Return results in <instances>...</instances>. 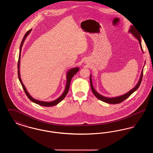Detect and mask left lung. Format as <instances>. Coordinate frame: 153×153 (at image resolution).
<instances>
[{
	"label": "left lung",
	"instance_id": "left-lung-1",
	"mask_svg": "<svg viewBox=\"0 0 153 153\" xmlns=\"http://www.w3.org/2000/svg\"><path fill=\"white\" fill-rule=\"evenodd\" d=\"M129 33H131L134 36H135L138 40L139 45H140V48H141V49L142 51L143 49H142V44H141L140 35L139 34V33H138L137 30L135 28L134 26H130V29L129 30ZM143 72V69L142 71V73H141V74H140V79H139L138 84L136 85V86L134 88H132L129 92H128L127 93L124 94V95H122V96H117V97H111H111H104V96H103L102 95H100L98 92H97L96 91V90L94 89V88L93 85H92V79H91L92 76L91 75L90 76V84H91V90H92L93 94H94L95 96L97 99H99V100H102V102L108 103V104H119V103H120L121 102H123L124 100H125L126 99H127L132 93H134L135 91H137L138 89V88L139 87L140 85L142 80Z\"/></svg>",
	"mask_w": 153,
	"mask_h": 153
}]
</instances>
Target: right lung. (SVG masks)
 <instances>
[{"label":"right lung","instance_id":"right-lung-1","mask_svg":"<svg viewBox=\"0 0 153 153\" xmlns=\"http://www.w3.org/2000/svg\"><path fill=\"white\" fill-rule=\"evenodd\" d=\"M31 29L29 30V31H27L26 32V33L25 34V35L24 36L23 38L21 44V45H20L19 56V59H18V75L19 80V81H20V82H21V84L22 85V87H23V89L26 95H27L28 98L29 99L31 102H35V103H36L37 104L39 105L44 106V107L54 106V105H57L59 102H61L65 97L66 96L68 91H69V87H70V84H71V81L72 80L73 76L75 74H76V73L78 72V71H79V68H72V69H71L70 70L68 71V72L66 73V84L65 89L64 90V92H63V94H62V95L60 96L58 99H57L56 100L51 102H42V101L34 99L33 97H32L30 96L29 94V92L27 91L26 88H25V85H23V84L22 82V80H21V75H20V70H19V68H20V59H21V50H22V46H23V44L25 40L26 39V37L31 32Z\"/></svg>","mask_w":153,"mask_h":153}]
</instances>
